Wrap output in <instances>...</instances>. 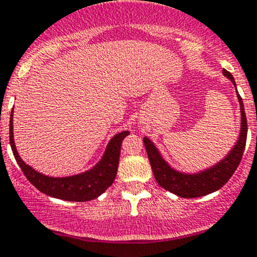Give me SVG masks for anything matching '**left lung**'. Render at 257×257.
Here are the masks:
<instances>
[{
  "mask_svg": "<svg viewBox=\"0 0 257 257\" xmlns=\"http://www.w3.org/2000/svg\"><path fill=\"white\" fill-rule=\"evenodd\" d=\"M223 74L234 83L236 88L233 75L226 70H223ZM236 94L240 103V113H241V128H240L239 139L233 149L230 150V153L223 160H220V163L204 170V171L198 172V174H183V172L176 171L164 160L155 145L148 138L143 139L154 176L161 187L169 192L183 197V198H196V197H202L215 192L223 187L228 182L229 178L233 176L241 161L247 136V121L244 104H242V99L237 91Z\"/></svg>",
  "mask_w": 257,
  "mask_h": 257,
  "instance_id": "left-lung-1",
  "label": "left lung"
}]
</instances>
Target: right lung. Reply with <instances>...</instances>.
<instances>
[{
    "instance_id": "add662e5",
    "label": "right lung",
    "mask_w": 257,
    "mask_h": 257,
    "mask_svg": "<svg viewBox=\"0 0 257 257\" xmlns=\"http://www.w3.org/2000/svg\"><path fill=\"white\" fill-rule=\"evenodd\" d=\"M128 134V131L115 134L108 143L101 161L93 169L83 174L75 175V176L49 177L37 172L33 167L28 166L18 155L15 140H13V109L10 118V144L16 161L20 165L24 176L28 178L29 182L40 192L54 198L70 202L91 201L101 196L112 185L117 176L121 142Z\"/></svg>"
}]
</instances>
